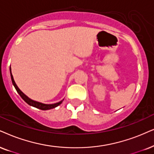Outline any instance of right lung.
Listing matches in <instances>:
<instances>
[{
    "instance_id": "right-lung-1",
    "label": "right lung",
    "mask_w": 154,
    "mask_h": 154,
    "mask_svg": "<svg viewBox=\"0 0 154 154\" xmlns=\"http://www.w3.org/2000/svg\"><path fill=\"white\" fill-rule=\"evenodd\" d=\"M10 72H11V80H12V83H13V86H14V87L15 88V89H16L17 92L18 93L19 95L21 97V98H22L23 100L27 103V104L30 105V106H34V107L38 108V109H41V110H48V109H51L57 107V106H59L60 104H61L62 102H63L64 99L63 100L60 101V102H58L57 103H54V104H43V103L39 102H37V101L31 100V99L29 98L28 96H26V95H25L24 93H23V91L18 88V87H17L16 84H15L14 79H13V75H12V73H11V67H10Z\"/></svg>"
}]
</instances>
